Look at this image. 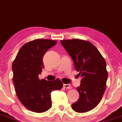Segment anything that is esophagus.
Segmentation results:
<instances>
[{
    "instance_id": "34e87169",
    "label": "esophagus",
    "mask_w": 122,
    "mask_h": 122,
    "mask_svg": "<svg viewBox=\"0 0 122 122\" xmlns=\"http://www.w3.org/2000/svg\"><path fill=\"white\" fill-rule=\"evenodd\" d=\"M63 86H64V88H71V85L70 84H64L63 85Z\"/></svg>"
}]
</instances>
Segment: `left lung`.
Listing matches in <instances>:
<instances>
[{"label": "left lung", "instance_id": "left-lung-1", "mask_svg": "<svg viewBox=\"0 0 122 122\" xmlns=\"http://www.w3.org/2000/svg\"><path fill=\"white\" fill-rule=\"evenodd\" d=\"M61 43L71 56L78 75L82 77L77 88L80 97L72 108L79 113L91 111L99 103L106 88L108 73L105 60L88 41L74 39L62 40Z\"/></svg>", "mask_w": 122, "mask_h": 122}]
</instances>
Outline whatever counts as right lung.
I'll return each mask as SVG.
<instances>
[{
	"label": "right lung",
	"instance_id": "right-lung-1",
	"mask_svg": "<svg viewBox=\"0 0 122 122\" xmlns=\"http://www.w3.org/2000/svg\"><path fill=\"white\" fill-rule=\"evenodd\" d=\"M56 43L49 39L30 41L21 46L13 62V81L17 96L24 107L36 113L50 109L51 93L63 86L59 79L47 81L39 78L43 67V55Z\"/></svg>",
	"mask_w": 122,
	"mask_h": 122
}]
</instances>
